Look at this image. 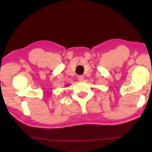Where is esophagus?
I'll return each instance as SVG.
<instances>
[{
    "label": "esophagus",
    "mask_w": 152,
    "mask_h": 152,
    "mask_svg": "<svg viewBox=\"0 0 152 152\" xmlns=\"http://www.w3.org/2000/svg\"><path fill=\"white\" fill-rule=\"evenodd\" d=\"M78 80L80 81V82L83 81L84 80V78L83 76H79L78 77Z\"/></svg>",
    "instance_id": "34e87169"
}]
</instances>
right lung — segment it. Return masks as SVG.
I'll return each mask as SVG.
<instances>
[{
    "mask_svg": "<svg viewBox=\"0 0 152 152\" xmlns=\"http://www.w3.org/2000/svg\"><path fill=\"white\" fill-rule=\"evenodd\" d=\"M66 86H67V85H66Z\"/></svg>",
    "mask_w": 152,
    "mask_h": 152,
    "instance_id": "add662e5",
    "label": "right lung"
}]
</instances>
